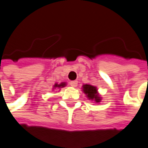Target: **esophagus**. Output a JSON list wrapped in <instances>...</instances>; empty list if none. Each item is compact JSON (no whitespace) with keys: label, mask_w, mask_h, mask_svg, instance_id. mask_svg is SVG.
<instances>
[{"label":"esophagus","mask_w":148,"mask_h":148,"mask_svg":"<svg viewBox=\"0 0 148 148\" xmlns=\"http://www.w3.org/2000/svg\"><path fill=\"white\" fill-rule=\"evenodd\" d=\"M70 86L72 87H76L77 86V81H73L70 82Z\"/></svg>","instance_id":"esophagus-1"}]
</instances>
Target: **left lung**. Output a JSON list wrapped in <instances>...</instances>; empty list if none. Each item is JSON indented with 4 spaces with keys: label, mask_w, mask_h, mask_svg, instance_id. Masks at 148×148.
<instances>
[{
    "label": "left lung",
    "mask_w": 148,
    "mask_h": 148,
    "mask_svg": "<svg viewBox=\"0 0 148 148\" xmlns=\"http://www.w3.org/2000/svg\"><path fill=\"white\" fill-rule=\"evenodd\" d=\"M82 91L86 95L88 99L94 101L96 103H99L102 101V97L100 96L99 93L96 86H92L90 84H86L82 86Z\"/></svg>",
    "instance_id": "left-lung-1"
}]
</instances>
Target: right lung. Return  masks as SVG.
I'll list each match as a JSON object with an SVG mask.
<instances>
[{
  "instance_id": "obj_1",
  "label": "right lung",
  "mask_w": 148,
  "mask_h": 148,
  "mask_svg": "<svg viewBox=\"0 0 148 148\" xmlns=\"http://www.w3.org/2000/svg\"><path fill=\"white\" fill-rule=\"evenodd\" d=\"M67 86V83L66 82H62L60 84H58V83H55L54 86H53V90H57V89H60V88H62V87H65Z\"/></svg>"
}]
</instances>
